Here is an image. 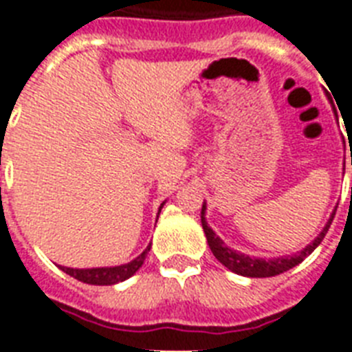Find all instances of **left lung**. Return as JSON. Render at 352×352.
<instances>
[{
	"instance_id": "obj_1",
	"label": "left lung",
	"mask_w": 352,
	"mask_h": 352,
	"mask_svg": "<svg viewBox=\"0 0 352 352\" xmlns=\"http://www.w3.org/2000/svg\"><path fill=\"white\" fill-rule=\"evenodd\" d=\"M352 164V157H351ZM204 212H206V203H203V210H201V223H203V230L206 234V241H208L210 250L214 252V256L217 257V261L223 263L228 270L239 274V276H245V278H272V276H278V274H283L287 270H290L296 265H300L307 256H311L312 252L316 250V246L320 245L327 234L329 226L333 223V217L336 214V208L333 210V214L329 217L327 225L323 226V230L316 235V239L309 243V245L303 248V250L296 252L292 256H281V257H272V259H263V257H252L246 256V254H241L237 250H232L230 246L225 245V241L221 239L219 235L215 234L212 228L206 223V217H204Z\"/></svg>"
}]
</instances>
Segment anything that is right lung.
<instances>
[{"label":"right lung","instance_id":"add662e5","mask_svg":"<svg viewBox=\"0 0 352 352\" xmlns=\"http://www.w3.org/2000/svg\"><path fill=\"white\" fill-rule=\"evenodd\" d=\"M164 203L160 204V210H162ZM151 245L146 246V250L140 254L138 257H135L133 261L126 263V265H118V267H100V268H71V267H60L65 274L73 276L74 279H78L82 283L87 285H115L120 283V281H126L137 272L138 268L144 265V259L148 256Z\"/></svg>","mask_w":352,"mask_h":352}]
</instances>
